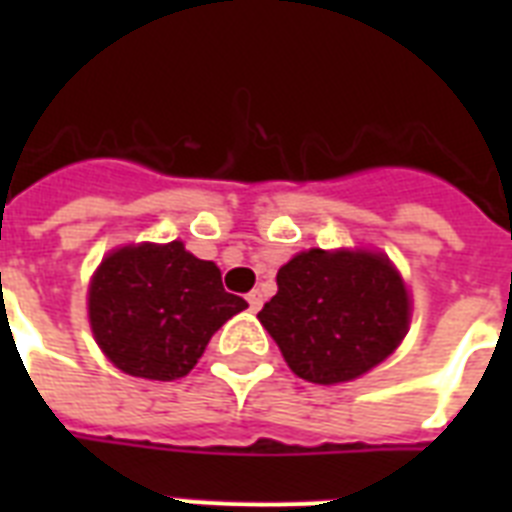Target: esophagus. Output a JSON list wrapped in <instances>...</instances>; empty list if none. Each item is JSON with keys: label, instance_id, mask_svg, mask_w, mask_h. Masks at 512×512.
Listing matches in <instances>:
<instances>
[{"label": "esophagus", "instance_id": "34e87169", "mask_svg": "<svg viewBox=\"0 0 512 512\" xmlns=\"http://www.w3.org/2000/svg\"><path fill=\"white\" fill-rule=\"evenodd\" d=\"M247 303L249 311H260V308H263V292H260V289H252L247 295Z\"/></svg>", "mask_w": 512, "mask_h": 512}]
</instances>
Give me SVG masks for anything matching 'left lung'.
Wrapping results in <instances>:
<instances>
[{
  "label": "left lung",
  "mask_w": 512,
  "mask_h": 512,
  "mask_svg": "<svg viewBox=\"0 0 512 512\" xmlns=\"http://www.w3.org/2000/svg\"><path fill=\"white\" fill-rule=\"evenodd\" d=\"M279 292L257 319L308 382L335 385L369 372L409 327V295L388 257L308 249L281 265Z\"/></svg>",
  "instance_id": "1"
}]
</instances>
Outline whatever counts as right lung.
Masks as SVG:
<instances>
[{
	"label": "right lung",
	"instance_id": "right-lung-1",
	"mask_svg": "<svg viewBox=\"0 0 512 512\" xmlns=\"http://www.w3.org/2000/svg\"><path fill=\"white\" fill-rule=\"evenodd\" d=\"M244 308V297L223 289L220 268L180 241L116 249L90 284L92 335L114 366L146 380L185 377Z\"/></svg>",
	"mask_w": 512,
	"mask_h": 512
}]
</instances>
